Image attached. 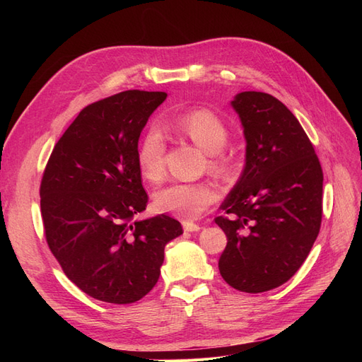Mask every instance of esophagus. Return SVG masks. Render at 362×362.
<instances>
[{"mask_svg":"<svg viewBox=\"0 0 362 362\" xmlns=\"http://www.w3.org/2000/svg\"><path fill=\"white\" fill-rule=\"evenodd\" d=\"M182 228H184V231H187V233H198L201 229V226L198 223H193V222H182Z\"/></svg>","mask_w":362,"mask_h":362,"instance_id":"34e87169","label":"esophagus"}]
</instances>
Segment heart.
Wrapping results in <instances>:
<instances>
[{"instance_id":"heart-1","label":"heart","mask_w":362,"mask_h":362,"mask_svg":"<svg viewBox=\"0 0 362 362\" xmlns=\"http://www.w3.org/2000/svg\"><path fill=\"white\" fill-rule=\"evenodd\" d=\"M161 127L168 133L180 134L190 139L193 144L210 156V168L216 172L226 173L231 168V160L223 152L229 131L223 120L208 108H196L182 113L164 116ZM166 139L163 133L152 127L137 149V164L140 173L148 181L157 182L166 173ZM218 198L216 185L211 182H170L158 189L154 194L157 210L168 213L184 221H194L204 214Z\"/></svg>"}]
</instances>
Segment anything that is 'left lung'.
I'll use <instances>...</instances> for the list:
<instances>
[{
  "label": "left lung",
  "mask_w": 362,
  "mask_h": 362,
  "mask_svg": "<svg viewBox=\"0 0 362 362\" xmlns=\"http://www.w3.org/2000/svg\"><path fill=\"white\" fill-rule=\"evenodd\" d=\"M246 137L242 177L214 221L228 243L222 278L238 291L287 282L308 257L322 225L323 172L299 120L275 96L242 92L231 103Z\"/></svg>",
  "instance_id": "1"
}]
</instances>
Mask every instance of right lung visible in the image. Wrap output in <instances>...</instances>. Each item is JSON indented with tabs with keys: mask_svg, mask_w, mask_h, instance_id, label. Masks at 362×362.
Wrapping results in <instances>:
<instances>
[{
	"mask_svg": "<svg viewBox=\"0 0 362 362\" xmlns=\"http://www.w3.org/2000/svg\"><path fill=\"white\" fill-rule=\"evenodd\" d=\"M166 92L125 90L84 107L54 146L40 182L45 238L62 270L90 298L133 303L158 281L178 221L146 208L137 145Z\"/></svg>",
	"mask_w": 362,
	"mask_h": 362,
	"instance_id": "right-lung-1",
	"label": "right lung"
}]
</instances>
